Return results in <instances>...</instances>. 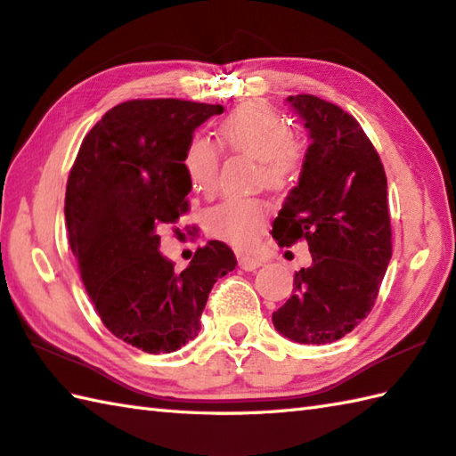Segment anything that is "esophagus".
Here are the masks:
<instances>
[{"mask_svg":"<svg viewBox=\"0 0 456 456\" xmlns=\"http://www.w3.org/2000/svg\"><path fill=\"white\" fill-rule=\"evenodd\" d=\"M261 265H263L261 258H256V256H248V255L239 256V266L243 271H256Z\"/></svg>","mask_w":456,"mask_h":456,"instance_id":"34e87169","label":"esophagus"}]
</instances>
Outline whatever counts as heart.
Segmentation results:
<instances>
[{
    "mask_svg": "<svg viewBox=\"0 0 456 456\" xmlns=\"http://www.w3.org/2000/svg\"><path fill=\"white\" fill-rule=\"evenodd\" d=\"M219 140L258 162V180L269 190H284L300 167V146L287 120L271 104L248 101L221 120ZM182 166L195 191L211 193L217 185L219 154L208 138L193 136L183 150ZM269 221V205L256 198H229L208 213V231L225 243L251 247Z\"/></svg>",
    "mask_w": 456,
    "mask_h": 456,
    "instance_id": "b5f03b06",
    "label": "heart"
}]
</instances>
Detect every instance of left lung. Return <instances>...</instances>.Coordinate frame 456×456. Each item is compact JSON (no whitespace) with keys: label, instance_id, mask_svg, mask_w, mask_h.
Masks as SVG:
<instances>
[{"label":"left lung","instance_id":"left-lung-1","mask_svg":"<svg viewBox=\"0 0 456 456\" xmlns=\"http://www.w3.org/2000/svg\"><path fill=\"white\" fill-rule=\"evenodd\" d=\"M287 102L310 146L273 223L279 245L308 240L312 265L294 274V294L273 314L298 344H332L370 314L391 261L387 177L358 120L312 94Z\"/></svg>","mask_w":456,"mask_h":456}]
</instances>
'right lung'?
I'll return each instance as SVG.
<instances>
[{
  "label": "right lung",
  "instance_id": "add662e5",
  "mask_svg": "<svg viewBox=\"0 0 456 456\" xmlns=\"http://www.w3.org/2000/svg\"><path fill=\"white\" fill-rule=\"evenodd\" d=\"M221 112L177 98L122 102L86 134L70 169L65 219L86 292L102 324L142 352L193 340L213 284L237 266L221 240L198 248L182 273L158 251L159 233L190 208L187 142Z\"/></svg>",
  "mask_w": 456,
  "mask_h": 456
}]
</instances>
